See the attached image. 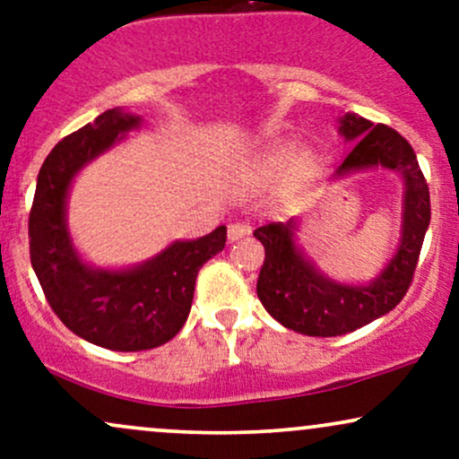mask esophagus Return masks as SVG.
<instances>
[{
  "instance_id": "obj_1",
  "label": "esophagus",
  "mask_w": 459,
  "mask_h": 459,
  "mask_svg": "<svg viewBox=\"0 0 459 459\" xmlns=\"http://www.w3.org/2000/svg\"><path fill=\"white\" fill-rule=\"evenodd\" d=\"M247 233H250V229H247L246 224H230L229 226V241L241 239V237H246Z\"/></svg>"
}]
</instances>
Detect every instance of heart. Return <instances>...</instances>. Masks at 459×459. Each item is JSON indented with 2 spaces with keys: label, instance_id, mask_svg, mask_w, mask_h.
Segmentation results:
<instances>
[{
  "label": "heart",
  "instance_id": "obj_1",
  "mask_svg": "<svg viewBox=\"0 0 459 459\" xmlns=\"http://www.w3.org/2000/svg\"><path fill=\"white\" fill-rule=\"evenodd\" d=\"M291 166V178L298 186H310L315 183L324 170V157L317 149L299 151V142L296 138H282L267 144L259 155V170L267 177L282 175Z\"/></svg>",
  "mask_w": 459,
  "mask_h": 459
}]
</instances>
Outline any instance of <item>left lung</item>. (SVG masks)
I'll use <instances>...</instances> for the list:
<instances>
[{
  "mask_svg": "<svg viewBox=\"0 0 459 459\" xmlns=\"http://www.w3.org/2000/svg\"><path fill=\"white\" fill-rule=\"evenodd\" d=\"M339 134L354 149L332 178L373 168H386L402 177V239L393 259L371 282L351 284L325 276L304 255L296 244V218L255 230L265 247L256 296L278 324L308 336H341L391 313L412 282L431 218L428 183L412 146L397 131L347 112L339 118Z\"/></svg>",
  "mask_w": 459,
  "mask_h": 459,
  "instance_id": "left-lung-1",
  "label": "left lung"
}]
</instances>
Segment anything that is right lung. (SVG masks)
<instances>
[{
    "label": "right lung",
    "mask_w": 459,
    "mask_h": 459,
    "mask_svg": "<svg viewBox=\"0 0 459 459\" xmlns=\"http://www.w3.org/2000/svg\"><path fill=\"white\" fill-rule=\"evenodd\" d=\"M140 123L138 114L114 108L57 142L39 172L30 212V259L49 307L77 336L114 351L168 343L187 321L198 270L226 244V226H218L125 270L82 259L66 224L73 178Z\"/></svg>",
    "instance_id": "obj_1"
}]
</instances>
